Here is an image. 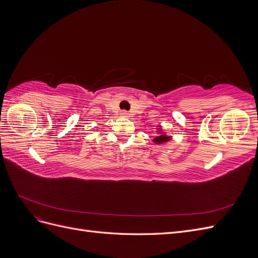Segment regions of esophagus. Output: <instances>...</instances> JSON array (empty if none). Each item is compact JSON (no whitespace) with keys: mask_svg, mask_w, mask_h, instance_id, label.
I'll return each instance as SVG.
<instances>
[{"mask_svg":"<svg viewBox=\"0 0 258 258\" xmlns=\"http://www.w3.org/2000/svg\"><path fill=\"white\" fill-rule=\"evenodd\" d=\"M120 115H121L122 117H129L130 114H129L127 111H121V112H120Z\"/></svg>","mask_w":258,"mask_h":258,"instance_id":"1","label":"esophagus"}]
</instances>
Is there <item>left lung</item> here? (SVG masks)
<instances>
[{
  "label": "left lung",
  "mask_w": 258,
  "mask_h": 258,
  "mask_svg": "<svg viewBox=\"0 0 258 258\" xmlns=\"http://www.w3.org/2000/svg\"><path fill=\"white\" fill-rule=\"evenodd\" d=\"M156 132H157V136H156V137L154 138V140H153V142H154L155 144H157V145H165V144L169 143V142L171 141V140H172V137L168 136V135L166 134V131L162 129L161 126L156 128Z\"/></svg>",
  "instance_id": "left-lung-1"
}]
</instances>
